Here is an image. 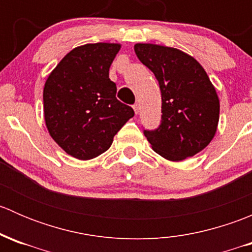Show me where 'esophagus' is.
Returning a JSON list of instances; mask_svg holds the SVG:
<instances>
[{
    "label": "esophagus",
    "mask_w": 252,
    "mask_h": 252,
    "mask_svg": "<svg viewBox=\"0 0 252 252\" xmlns=\"http://www.w3.org/2000/svg\"><path fill=\"white\" fill-rule=\"evenodd\" d=\"M133 108H134V112H135V114H138L139 111H140V105H139V103H135V105L133 106Z\"/></svg>",
    "instance_id": "esophagus-1"
}]
</instances>
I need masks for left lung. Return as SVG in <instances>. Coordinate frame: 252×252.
<instances>
[{
  "label": "left lung",
  "instance_id": "1",
  "mask_svg": "<svg viewBox=\"0 0 252 252\" xmlns=\"http://www.w3.org/2000/svg\"><path fill=\"white\" fill-rule=\"evenodd\" d=\"M136 56L155 74L162 96V122L144 130L155 152L179 162L205 149L220 121V98L202 65L188 53L156 44H136Z\"/></svg>",
  "mask_w": 252,
  "mask_h": 252
}]
</instances>
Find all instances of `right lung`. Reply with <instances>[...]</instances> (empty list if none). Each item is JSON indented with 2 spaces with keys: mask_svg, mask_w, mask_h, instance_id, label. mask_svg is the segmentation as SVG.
<instances>
[{
  "mask_svg": "<svg viewBox=\"0 0 252 252\" xmlns=\"http://www.w3.org/2000/svg\"><path fill=\"white\" fill-rule=\"evenodd\" d=\"M121 44L97 42L73 48L50 73L44 88V117L51 138L78 159L95 158L134 116L117 100L110 67Z\"/></svg>",
  "mask_w": 252,
  "mask_h": 252,
  "instance_id": "1",
  "label": "right lung"
}]
</instances>
